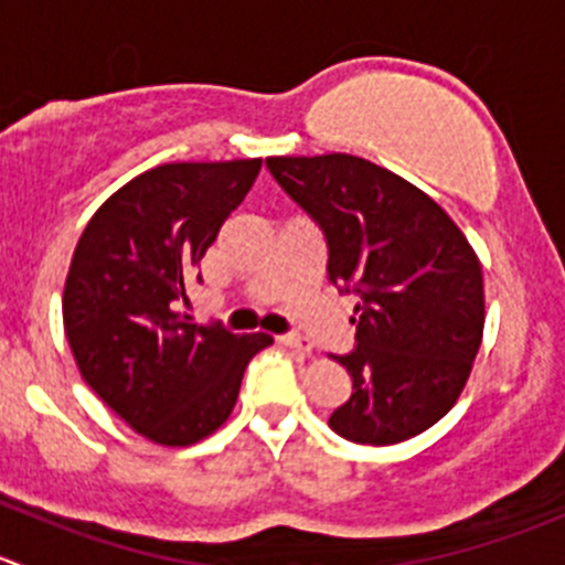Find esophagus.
Instances as JSON below:
<instances>
[{
    "instance_id": "1",
    "label": "esophagus",
    "mask_w": 565,
    "mask_h": 565,
    "mask_svg": "<svg viewBox=\"0 0 565 565\" xmlns=\"http://www.w3.org/2000/svg\"><path fill=\"white\" fill-rule=\"evenodd\" d=\"M278 342L289 350H298V353H309L311 350V342L309 339L300 337V333H281V337H278Z\"/></svg>"
}]
</instances>
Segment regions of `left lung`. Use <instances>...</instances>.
Returning a JSON list of instances; mask_svg holds the SVG:
<instances>
[{
    "label": "left lung",
    "mask_w": 565,
    "mask_h": 565,
    "mask_svg": "<svg viewBox=\"0 0 565 565\" xmlns=\"http://www.w3.org/2000/svg\"><path fill=\"white\" fill-rule=\"evenodd\" d=\"M278 188L315 221L328 281L355 298V344L333 355L353 394L328 425L355 445H397L456 405L486 322L483 270L434 199L350 154L267 157Z\"/></svg>",
    "instance_id": "obj_1"
}]
</instances>
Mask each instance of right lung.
<instances>
[{
	"label": "right lung",
	"instance_id": "obj_1",
	"mask_svg": "<svg viewBox=\"0 0 565 565\" xmlns=\"http://www.w3.org/2000/svg\"><path fill=\"white\" fill-rule=\"evenodd\" d=\"M259 171L262 160L151 168L109 195L76 243L63 292L71 353L87 386L157 445L221 428L248 361L273 344L179 315L184 281Z\"/></svg>",
	"mask_w": 565,
	"mask_h": 565
}]
</instances>
